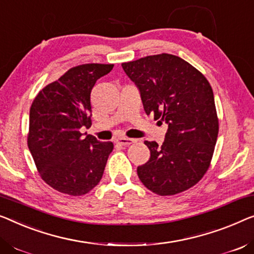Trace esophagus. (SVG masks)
Returning a JSON list of instances; mask_svg holds the SVG:
<instances>
[{
    "label": "esophagus",
    "instance_id": "1",
    "mask_svg": "<svg viewBox=\"0 0 254 254\" xmlns=\"http://www.w3.org/2000/svg\"><path fill=\"white\" fill-rule=\"evenodd\" d=\"M135 142L134 139H131V138H119L116 139V143H119L121 146H128V145H132V143Z\"/></svg>",
    "mask_w": 254,
    "mask_h": 254
}]
</instances>
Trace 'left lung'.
Returning a JSON list of instances; mask_svg holds the SVG:
<instances>
[{"mask_svg":"<svg viewBox=\"0 0 254 254\" xmlns=\"http://www.w3.org/2000/svg\"><path fill=\"white\" fill-rule=\"evenodd\" d=\"M122 67L139 89L146 114L168 124L162 146L145 141L150 157L138 166L140 181L161 196L195 186L209 169L219 132L209 81L190 64L169 54L123 63Z\"/></svg>","mask_w":254,"mask_h":254,"instance_id":"8db88e82","label":"left lung"}]
</instances>
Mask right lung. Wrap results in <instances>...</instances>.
<instances>
[{
    "mask_svg": "<svg viewBox=\"0 0 254 254\" xmlns=\"http://www.w3.org/2000/svg\"><path fill=\"white\" fill-rule=\"evenodd\" d=\"M114 65L84 64L48 84L29 111L27 143L40 176L64 194L81 196L99 184L114 145L81 133L91 127V90Z\"/></svg>",
    "mask_w": 254,
    "mask_h": 254,
    "instance_id": "1",
    "label": "right lung"
}]
</instances>
